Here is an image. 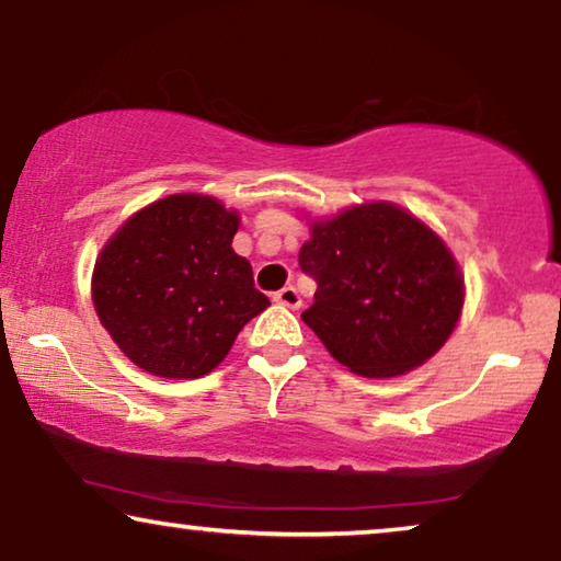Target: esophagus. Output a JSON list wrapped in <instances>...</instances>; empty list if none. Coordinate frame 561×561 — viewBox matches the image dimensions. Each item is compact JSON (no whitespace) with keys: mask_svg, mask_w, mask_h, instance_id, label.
<instances>
[{"mask_svg":"<svg viewBox=\"0 0 561 561\" xmlns=\"http://www.w3.org/2000/svg\"><path fill=\"white\" fill-rule=\"evenodd\" d=\"M273 301L286 306V309H298V306H301V296H298V290L294 286H286V288L275 290Z\"/></svg>","mask_w":561,"mask_h":561,"instance_id":"1","label":"esophagus"}]
</instances>
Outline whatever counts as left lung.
Returning a JSON list of instances; mask_svg holds the SVG:
<instances>
[{"mask_svg": "<svg viewBox=\"0 0 561 561\" xmlns=\"http://www.w3.org/2000/svg\"><path fill=\"white\" fill-rule=\"evenodd\" d=\"M298 265L317 280L301 313L352 373L390 378L447 342L465 301L444 242L393 204H365L319 221Z\"/></svg>", "mask_w": 561, "mask_h": 561, "instance_id": "left-lung-1", "label": "left lung"}]
</instances>
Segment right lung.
I'll list each match as a JSON object with an SVG mask.
<instances>
[{
  "instance_id": "right-lung-1",
  "label": "right lung",
  "mask_w": 561,
  "mask_h": 561,
  "mask_svg": "<svg viewBox=\"0 0 561 561\" xmlns=\"http://www.w3.org/2000/svg\"><path fill=\"white\" fill-rule=\"evenodd\" d=\"M240 227L217 198L175 194L145 206L106 242L94 306L119 350L160 378H202L271 301L232 250Z\"/></svg>"
}]
</instances>
